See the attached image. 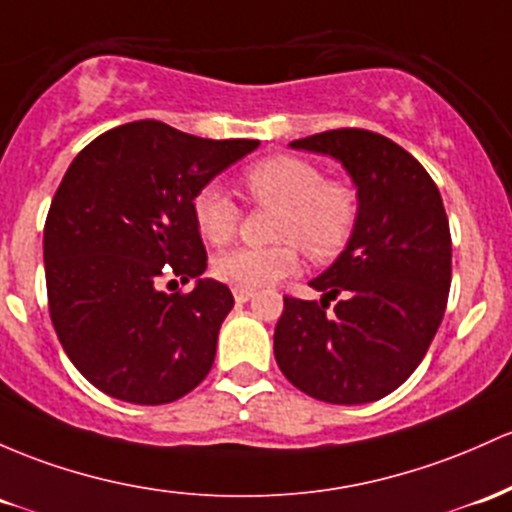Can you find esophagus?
<instances>
[{
	"instance_id": "obj_1",
	"label": "esophagus",
	"mask_w": 512,
	"mask_h": 512,
	"mask_svg": "<svg viewBox=\"0 0 512 512\" xmlns=\"http://www.w3.org/2000/svg\"><path fill=\"white\" fill-rule=\"evenodd\" d=\"M233 296H235V301H238V303H245V301H250L252 296H255V291H252V289H233Z\"/></svg>"
}]
</instances>
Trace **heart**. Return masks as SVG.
Masks as SVG:
<instances>
[{"instance_id":"heart-1","label":"heart","mask_w":512,"mask_h":512,"mask_svg":"<svg viewBox=\"0 0 512 512\" xmlns=\"http://www.w3.org/2000/svg\"><path fill=\"white\" fill-rule=\"evenodd\" d=\"M252 199L277 209L272 247H238L213 262V274L235 289H262L299 272V247L311 260L330 262L345 250L359 221V192L345 179H325L320 167L296 155H272L245 172ZM194 221L211 245H226L240 226V209L216 184L192 199Z\"/></svg>"}]
</instances>
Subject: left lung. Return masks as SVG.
Instances as JSON below:
<instances>
[{
  "instance_id": "obj_1",
  "label": "left lung",
  "mask_w": 512,
  "mask_h": 512,
  "mask_svg": "<svg viewBox=\"0 0 512 512\" xmlns=\"http://www.w3.org/2000/svg\"><path fill=\"white\" fill-rule=\"evenodd\" d=\"M291 148L342 162L359 192V221L338 260L311 279L323 299L284 296L274 357L318 401H379L423 362L445 316L452 238L440 189L411 153L364 128L316 133Z\"/></svg>"
}]
</instances>
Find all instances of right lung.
I'll use <instances>...</instances> for the list:
<instances>
[{
	"mask_svg": "<svg viewBox=\"0 0 512 512\" xmlns=\"http://www.w3.org/2000/svg\"><path fill=\"white\" fill-rule=\"evenodd\" d=\"M257 145L148 119L101 133L67 167L43 230L48 308L70 362L99 391L160 406L211 372L233 294L201 279L192 199ZM177 278L195 289L161 291Z\"/></svg>",
	"mask_w": 512,
	"mask_h": 512,
	"instance_id": "obj_1",
	"label": "right lung"
}]
</instances>
